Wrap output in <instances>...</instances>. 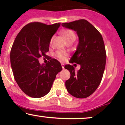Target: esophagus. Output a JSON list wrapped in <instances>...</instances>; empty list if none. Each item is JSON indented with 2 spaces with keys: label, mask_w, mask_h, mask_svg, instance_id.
Returning <instances> with one entry per match:
<instances>
[{
  "label": "esophagus",
  "mask_w": 125,
  "mask_h": 125,
  "mask_svg": "<svg viewBox=\"0 0 125 125\" xmlns=\"http://www.w3.org/2000/svg\"><path fill=\"white\" fill-rule=\"evenodd\" d=\"M61 65H62V68H63V69H64V63H61Z\"/></svg>",
  "instance_id": "34e87169"
}]
</instances>
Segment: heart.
Listing matches in <instances>:
<instances>
[{"label": "heart", "mask_w": 125, "mask_h": 125, "mask_svg": "<svg viewBox=\"0 0 125 125\" xmlns=\"http://www.w3.org/2000/svg\"><path fill=\"white\" fill-rule=\"evenodd\" d=\"M62 34L63 36L65 39L66 41H67L69 39H71L72 38H75V34L72 30L70 29H66L64 31H62ZM52 42V41H51ZM67 55L66 53L64 51H58L56 53V56L59 59L61 60H63L65 58L66 56Z\"/></svg>", "instance_id": "heart-1"}]
</instances>
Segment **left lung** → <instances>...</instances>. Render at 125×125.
Returning <instances> with one entry per match:
<instances>
[{"instance_id": "8db88e82", "label": "left lung", "mask_w": 125, "mask_h": 125, "mask_svg": "<svg viewBox=\"0 0 125 125\" xmlns=\"http://www.w3.org/2000/svg\"><path fill=\"white\" fill-rule=\"evenodd\" d=\"M62 25L76 31L79 43L70 62L81 65L77 72L72 65H65L64 68L71 73L70 79L65 82L66 87L73 96L86 98L96 90L102 79L106 60L104 39L99 31L86 20L63 23Z\"/></svg>"}]
</instances>
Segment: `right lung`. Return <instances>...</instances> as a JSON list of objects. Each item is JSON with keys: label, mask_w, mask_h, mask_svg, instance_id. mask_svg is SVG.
<instances>
[{"label": "right lung", "mask_w": 125, "mask_h": 125, "mask_svg": "<svg viewBox=\"0 0 125 125\" xmlns=\"http://www.w3.org/2000/svg\"><path fill=\"white\" fill-rule=\"evenodd\" d=\"M61 23L48 25L31 22L16 37L10 51V63L14 78L21 90L29 96L39 98L49 92L56 74L62 70L61 63L51 59L46 64L39 58L46 57L52 37Z\"/></svg>", "instance_id": "right-lung-1"}]
</instances>
